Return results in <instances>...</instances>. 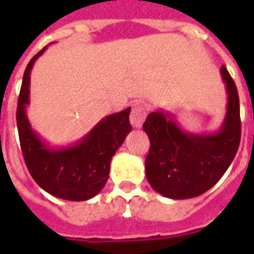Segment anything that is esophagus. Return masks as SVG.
Returning a JSON list of instances; mask_svg holds the SVG:
<instances>
[{
	"instance_id": "34e87169",
	"label": "esophagus",
	"mask_w": 254,
	"mask_h": 254,
	"mask_svg": "<svg viewBox=\"0 0 254 254\" xmlns=\"http://www.w3.org/2000/svg\"><path fill=\"white\" fill-rule=\"evenodd\" d=\"M146 119V109L141 104H135L130 112V124L133 127H141Z\"/></svg>"
}]
</instances>
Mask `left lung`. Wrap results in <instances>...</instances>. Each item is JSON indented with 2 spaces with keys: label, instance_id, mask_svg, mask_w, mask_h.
<instances>
[{
  "label": "left lung",
  "instance_id": "obj_1",
  "mask_svg": "<svg viewBox=\"0 0 254 254\" xmlns=\"http://www.w3.org/2000/svg\"><path fill=\"white\" fill-rule=\"evenodd\" d=\"M220 73L228 103L224 123L216 133L183 130L173 116L163 111L151 112L143 123L150 139L145 159L146 178L163 196L190 199L204 193L224 175L236 155L241 137L239 93L225 65H221Z\"/></svg>",
  "mask_w": 254,
  "mask_h": 254
}]
</instances>
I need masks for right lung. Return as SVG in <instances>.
I'll return each mask as SVG.
<instances>
[{
	"label": "right lung",
	"mask_w": 254,
	"mask_h": 254,
	"mask_svg": "<svg viewBox=\"0 0 254 254\" xmlns=\"http://www.w3.org/2000/svg\"><path fill=\"white\" fill-rule=\"evenodd\" d=\"M46 49L29 62L18 97L17 127L22 154L33 179L46 192L65 200H88L105 186L112 157L131 130L130 108L104 117L79 142L50 146L33 130L26 115L30 104V72Z\"/></svg>",
	"instance_id": "obj_1"
}]
</instances>
